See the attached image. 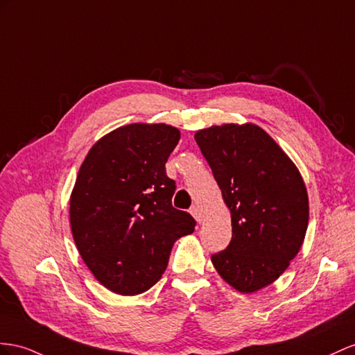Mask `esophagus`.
<instances>
[{
    "instance_id": "esophagus-1",
    "label": "esophagus",
    "mask_w": 355,
    "mask_h": 355,
    "mask_svg": "<svg viewBox=\"0 0 355 355\" xmlns=\"http://www.w3.org/2000/svg\"><path fill=\"white\" fill-rule=\"evenodd\" d=\"M190 214H192V216L195 217V220H196V222H199V223L202 222V217H204V214H202V211H201V208H199L198 205H193L192 208H190Z\"/></svg>"
}]
</instances>
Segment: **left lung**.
Wrapping results in <instances>:
<instances>
[{"label": "left lung", "mask_w": 355, "mask_h": 355, "mask_svg": "<svg viewBox=\"0 0 355 355\" xmlns=\"http://www.w3.org/2000/svg\"><path fill=\"white\" fill-rule=\"evenodd\" d=\"M195 139L231 211L232 240L211 257L241 294L276 282L302 249L309 223L306 184L295 163L253 123L198 130Z\"/></svg>", "instance_id": "obj_1"}]
</instances>
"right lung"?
Segmentation results:
<instances>
[{
	"label": "right lung",
	"instance_id": "right-lung-1",
	"mask_svg": "<svg viewBox=\"0 0 355 355\" xmlns=\"http://www.w3.org/2000/svg\"><path fill=\"white\" fill-rule=\"evenodd\" d=\"M165 123H133L89 148L70 195V226L93 276L120 295H138L165 272L174 243L195 231L172 207L165 163L180 141Z\"/></svg>",
	"mask_w": 355,
	"mask_h": 355
}]
</instances>
